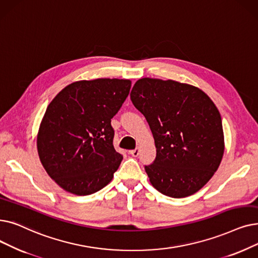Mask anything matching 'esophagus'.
I'll use <instances>...</instances> for the list:
<instances>
[{
    "label": "esophagus",
    "instance_id": "esophagus-1",
    "mask_svg": "<svg viewBox=\"0 0 258 258\" xmlns=\"http://www.w3.org/2000/svg\"><path fill=\"white\" fill-rule=\"evenodd\" d=\"M132 156H134V157H137L138 155H139V153H140V149L139 148H136L135 150H132V151H130L128 152Z\"/></svg>",
    "mask_w": 258,
    "mask_h": 258
}]
</instances>
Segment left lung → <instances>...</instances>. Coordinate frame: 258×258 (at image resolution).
<instances>
[{"label":"left lung","instance_id":"1","mask_svg":"<svg viewBox=\"0 0 258 258\" xmlns=\"http://www.w3.org/2000/svg\"><path fill=\"white\" fill-rule=\"evenodd\" d=\"M131 100L147 119L156 159L145 165L150 182L161 194L193 195L214 175L225 152L219 110L200 88L173 80L142 78Z\"/></svg>","mask_w":258,"mask_h":258}]
</instances>
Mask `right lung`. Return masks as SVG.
I'll return each instance as SVG.
<instances>
[{"label": "right lung", "mask_w": 258, "mask_h": 258, "mask_svg": "<svg viewBox=\"0 0 258 258\" xmlns=\"http://www.w3.org/2000/svg\"><path fill=\"white\" fill-rule=\"evenodd\" d=\"M132 81L81 80L64 87L48 104L37 135L40 161L66 192L85 196L107 185L123 159L114 149L113 118Z\"/></svg>", "instance_id": "1"}]
</instances>
